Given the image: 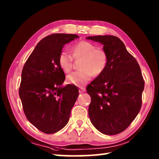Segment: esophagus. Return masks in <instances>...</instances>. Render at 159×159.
Masks as SVG:
<instances>
[{
  "mask_svg": "<svg viewBox=\"0 0 159 159\" xmlns=\"http://www.w3.org/2000/svg\"><path fill=\"white\" fill-rule=\"evenodd\" d=\"M85 91V88H84V87H80V89H79V93H84Z\"/></svg>",
  "mask_w": 159,
  "mask_h": 159,
  "instance_id": "1",
  "label": "esophagus"
}]
</instances>
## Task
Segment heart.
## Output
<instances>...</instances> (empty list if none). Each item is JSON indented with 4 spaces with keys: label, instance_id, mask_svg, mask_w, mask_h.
Masks as SVG:
<instances>
[{
    "label": "heart",
    "instance_id": "b5f03b06",
    "mask_svg": "<svg viewBox=\"0 0 159 159\" xmlns=\"http://www.w3.org/2000/svg\"><path fill=\"white\" fill-rule=\"evenodd\" d=\"M73 57L75 59L82 58L80 63L81 69L68 75L66 82L80 86L91 80L93 75H99L105 71L108 65V54L105 49L97 48L96 45L87 41H80L71 47ZM69 53L62 51L58 57L59 67L65 73L73 69L74 59Z\"/></svg>",
    "mask_w": 159,
    "mask_h": 159
}]
</instances>
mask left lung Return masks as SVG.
Returning a JSON list of instances; mask_svg holds the SVG:
<instances>
[{"instance_id":"8db88e82","label":"left lung","mask_w":159,"mask_h":159,"mask_svg":"<svg viewBox=\"0 0 159 159\" xmlns=\"http://www.w3.org/2000/svg\"><path fill=\"white\" fill-rule=\"evenodd\" d=\"M86 38L102 44L108 54L106 69L87 86L91 98L89 117L102 134H117L129 127L142 107L144 80L140 66L117 37Z\"/></svg>"}]
</instances>
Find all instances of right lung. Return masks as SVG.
I'll list each match as a JSON object with an SVG mask.
<instances>
[{
  "instance_id": "right-lung-1",
  "label": "right lung",
  "mask_w": 159,
  "mask_h": 159,
  "mask_svg": "<svg viewBox=\"0 0 159 159\" xmlns=\"http://www.w3.org/2000/svg\"><path fill=\"white\" fill-rule=\"evenodd\" d=\"M79 37L74 34H52L42 39L25 62L19 88L27 119L41 132L54 134L69 122L79 89L61 85L64 72L58 57L64 44Z\"/></svg>"
}]
</instances>
